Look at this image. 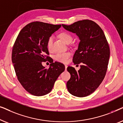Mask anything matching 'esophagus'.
<instances>
[{"instance_id": "obj_1", "label": "esophagus", "mask_w": 123, "mask_h": 123, "mask_svg": "<svg viewBox=\"0 0 123 123\" xmlns=\"http://www.w3.org/2000/svg\"><path fill=\"white\" fill-rule=\"evenodd\" d=\"M67 67H68V66H67V65H65V70H67Z\"/></svg>"}]
</instances>
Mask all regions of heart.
<instances>
[{
    "instance_id": "obj_1",
    "label": "heart",
    "mask_w": 123,
    "mask_h": 123,
    "mask_svg": "<svg viewBox=\"0 0 123 123\" xmlns=\"http://www.w3.org/2000/svg\"><path fill=\"white\" fill-rule=\"evenodd\" d=\"M59 37L62 40H63L66 43H69L73 40V37L72 35L69 33L66 32H63L60 33L59 34ZM54 37L53 36H51L49 37L48 41H47L46 46L49 50H51L53 48ZM71 53L70 52H65V53H57L55 55L54 59L56 61L61 62L63 63H67L69 61Z\"/></svg>"
}]
</instances>
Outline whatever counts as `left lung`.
<instances>
[{
	"label": "left lung",
	"instance_id": "1",
	"mask_svg": "<svg viewBox=\"0 0 123 123\" xmlns=\"http://www.w3.org/2000/svg\"><path fill=\"white\" fill-rule=\"evenodd\" d=\"M62 26L76 33L80 39L73 62L74 64H80V68L77 71L72 67L67 68L71 75L67 89L75 96H87L98 88L105 77L110 54L108 42L101 28L91 20Z\"/></svg>",
	"mask_w": 123,
	"mask_h": 123
}]
</instances>
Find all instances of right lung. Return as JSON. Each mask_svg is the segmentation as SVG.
<instances>
[{
    "label": "right lung",
    "instance_id": "right-lung-1",
    "mask_svg": "<svg viewBox=\"0 0 123 123\" xmlns=\"http://www.w3.org/2000/svg\"><path fill=\"white\" fill-rule=\"evenodd\" d=\"M61 27L42 22H33L25 26L13 45L12 61L18 81L31 95L41 96L51 91L55 82L65 70L59 62L53 63L49 56V37ZM52 64L49 68L43 62Z\"/></svg>",
    "mask_w": 123,
    "mask_h": 123
}]
</instances>
